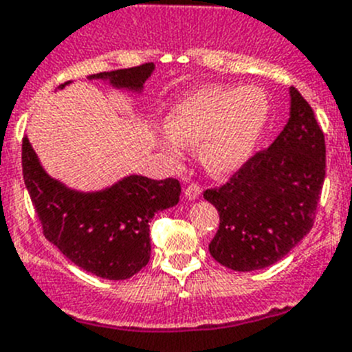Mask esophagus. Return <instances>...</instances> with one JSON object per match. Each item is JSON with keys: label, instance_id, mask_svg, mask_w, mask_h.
I'll return each mask as SVG.
<instances>
[{"label": "esophagus", "instance_id": "obj_1", "mask_svg": "<svg viewBox=\"0 0 352 352\" xmlns=\"http://www.w3.org/2000/svg\"><path fill=\"white\" fill-rule=\"evenodd\" d=\"M201 193H202V188L199 185H195V183H192V185H188L185 188V197L188 199V201H195Z\"/></svg>", "mask_w": 352, "mask_h": 352}]
</instances>
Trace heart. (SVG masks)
Listing matches in <instances>:
<instances>
[{
  "instance_id": "b5f03b06",
  "label": "heart",
  "mask_w": 352,
  "mask_h": 352,
  "mask_svg": "<svg viewBox=\"0 0 352 352\" xmlns=\"http://www.w3.org/2000/svg\"><path fill=\"white\" fill-rule=\"evenodd\" d=\"M269 99L256 87L209 85L174 102L164 115L160 146L179 159L182 146H197L211 176L227 178L250 160L269 122Z\"/></svg>"
}]
</instances>
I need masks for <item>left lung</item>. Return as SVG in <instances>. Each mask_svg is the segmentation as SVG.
Returning <instances> with one entry per match:
<instances>
[{
	"mask_svg": "<svg viewBox=\"0 0 352 352\" xmlns=\"http://www.w3.org/2000/svg\"><path fill=\"white\" fill-rule=\"evenodd\" d=\"M324 136L314 111L289 87V118L267 150L251 157L204 199L220 212L209 244L216 262L237 272L274 265L312 228L327 167Z\"/></svg>",
	"mask_w": 352,
	"mask_h": 352,
	"instance_id": "8db88e82",
	"label": "left lung"
}]
</instances>
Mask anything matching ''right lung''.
Listing matches in <instances>:
<instances>
[{
    "label": "right lung",
    "instance_id": "right-lung-1",
    "mask_svg": "<svg viewBox=\"0 0 352 352\" xmlns=\"http://www.w3.org/2000/svg\"><path fill=\"white\" fill-rule=\"evenodd\" d=\"M153 69L155 64L148 63L87 78L141 94ZM22 174L45 237L75 265L109 281L129 279L146 265L148 223L159 211L178 204L182 193L178 179L157 182L138 174L94 192L71 188L45 170L28 136L22 140Z\"/></svg>",
    "mask_w": 352,
    "mask_h": 352
}]
</instances>
